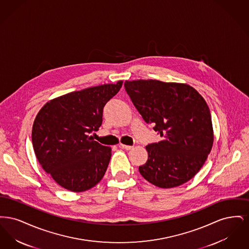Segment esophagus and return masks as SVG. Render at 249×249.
<instances>
[{"mask_svg": "<svg viewBox=\"0 0 249 249\" xmlns=\"http://www.w3.org/2000/svg\"><path fill=\"white\" fill-rule=\"evenodd\" d=\"M119 147H121V148H123V149H126V150H130L133 146H131V145H127V144H123V143H120V144H119Z\"/></svg>", "mask_w": 249, "mask_h": 249, "instance_id": "obj_1", "label": "esophagus"}]
</instances>
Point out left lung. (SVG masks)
Here are the masks:
<instances>
[{"mask_svg":"<svg viewBox=\"0 0 249 249\" xmlns=\"http://www.w3.org/2000/svg\"><path fill=\"white\" fill-rule=\"evenodd\" d=\"M124 86L142 119L162 137L145 146L148 160L139 167L140 174L162 189L185 184L201 170L213 146L205 100L188 84L139 79Z\"/></svg>","mask_w":249,"mask_h":249,"instance_id":"8db88e82","label":"left lung"}]
</instances>
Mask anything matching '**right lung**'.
Masks as SVG:
<instances>
[{
  "label": "right lung",
  "mask_w": 249,
  "mask_h": 249,
  "mask_svg": "<svg viewBox=\"0 0 249 249\" xmlns=\"http://www.w3.org/2000/svg\"><path fill=\"white\" fill-rule=\"evenodd\" d=\"M123 81L88 88L48 102L36 116L32 141L42 168L65 190L82 192L104 178L111 147L89 133L103 122V110Z\"/></svg>",
  "instance_id": "1"
}]
</instances>
